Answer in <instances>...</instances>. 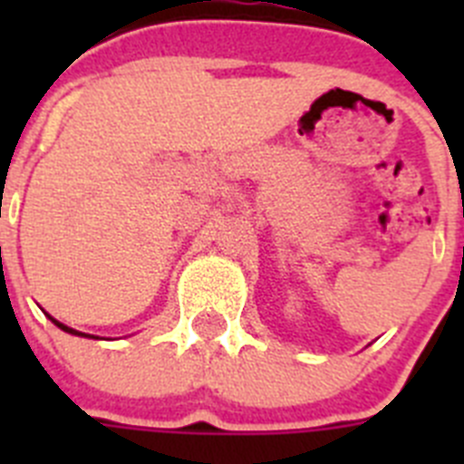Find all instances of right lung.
Masks as SVG:
<instances>
[{
	"instance_id": "add662e5",
	"label": "right lung",
	"mask_w": 464,
	"mask_h": 464,
	"mask_svg": "<svg viewBox=\"0 0 464 464\" xmlns=\"http://www.w3.org/2000/svg\"><path fill=\"white\" fill-rule=\"evenodd\" d=\"M46 315H48V314H46ZM48 318H51V323H55V325L60 327V330L69 332V334H76V337H92V339H102V337H94V334H85V332H79V330H73V327H67V325H63V323H60V321H55V318H53V315H48Z\"/></svg>"
}]
</instances>
